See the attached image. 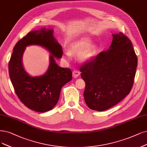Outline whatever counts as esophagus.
Masks as SVG:
<instances>
[{"label": "esophagus", "instance_id": "1", "mask_svg": "<svg viewBox=\"0 0 147 147\" xmlns=\"http://www.w3.org/2000/svg\"><path fill=\"white\" fill-rule=\"evenodd\" d=\"M80 73L78 70H74L73 71V76L74 78H77L78 76H79Z\"/></svg>", "mask_w": 147, "mask_h": 147}]
</instances>
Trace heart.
Here are the masks:
<instances>
[{
  "instance_id": "heart-1",
  "label": "heart",
  "mask_w": 147,
  "mask_h": 147,
  "mask_svg": "<svg viewBox=\"0 0 147 147\" xmlns=\"http://www.w3.org/2000/svg\"><path fill=\"white\" fill-rule=\"evenodd\" d=\"M98 47L95 43H92L91 38L87 36L80 37L74 40L70 45V51L65 50L64 52V57L70 60L72 57V54H79L80 61L85 62L89 61L96 55Z\"/></svg>"
}]
</instances>
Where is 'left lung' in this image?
Returning <instances> with one entry per match:
<instances>
[{
    "label": "left lung",
    "instance_id": "left-lung-1",
    "mask_svg": "<svg viewBox=\"0 0 147 147\" xmlns=\"http://www.w3.org/2000/svg\"><path fill=\"white\" fill-rule=\"evenodd\" d=\"M112 36L109 49L80 68L85 82V103L96 111L118 104L129 93L134 82L138 58L131 42L122 32Z\"/></svg>",
    "mask_w": 147,
    "mask_h": 147
}]
</instances>
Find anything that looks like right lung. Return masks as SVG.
Wrapping results in <instances>:
<instances>
[{"mask_svg":"<svg viewBox=\"0 0 147 147\" xmlns=\"http://www.w3.org/2000/svg\"><path fill=\"white\" fill-rule=\"evenodd\" d=\"M38 45L51 53L46 73L31 77L24 70L23 54L26 46ZM62 46L54 37L53 30L46 27L31 31L16 43L8 64L9 78L19 99L30 109L39 113L52 110L59 100L62 86L72 79L70 69L62 68L55 58L62 56Z\"/></svg>","mask_w":147,"mask_h":147,"instance_id":"obj_1","label":"right lung"}]
</instances>
